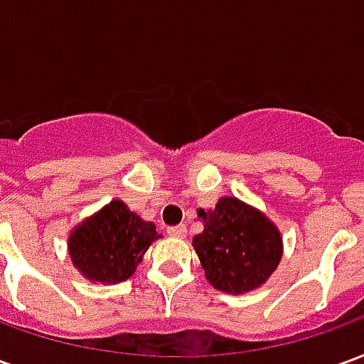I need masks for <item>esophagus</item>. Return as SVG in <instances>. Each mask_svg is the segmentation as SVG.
Listing matches in <instances>:
<instances>
[{"label":"esophagus","instance_id":"obj_1","mask_svg":"<svg viewBox=\"0 0 364 364\" xmlns=\"http://www.w3.org/2000/svg\"><path fill=\"white\" fill-rule=\"evenodd\" d=\"M167 236L171 237H185L187 236V228L185 226H171V228H167Z\"/></svg>","mask_w":364,"mask_h":364}]
</instances>
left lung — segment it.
Masks as SVG:
<instances>
[{
    "label": "left lung",
    "instance_id": "1",
    "mask_svg": "<svg viewBox=\"0 0 364 364\" xmlns=\"http://www.w3.org/2000/svg\"><path fill=\"white\" fill-rule=\"evenodd\" d=\"M205 230L193 247L206 281L226 294H245L269 281L282 259V236L267 214L236 197L198 208Z\"/></svg>",
    "mask_w": 364,
    "mask_h": 364
}]
</instances>
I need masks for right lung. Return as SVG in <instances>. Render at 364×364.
I'll return each mask as SVG.
<instances>
[{"label": "right lung", "instance_id": "right-lung-1", "mask_svg": "<svg viewBox=\"0 0 364 364\" xmlns=\"http://www.w3.org/2000/svg\"><path fill=\"white\" fill-rule=\"evenodd\" d=\"M161 234L120 198L83 218L68 236V255L83 279L117 284L136 273L151 242Z\"/></svg>", "mask_w": 364, "mask_h": 364}]
</instances>
